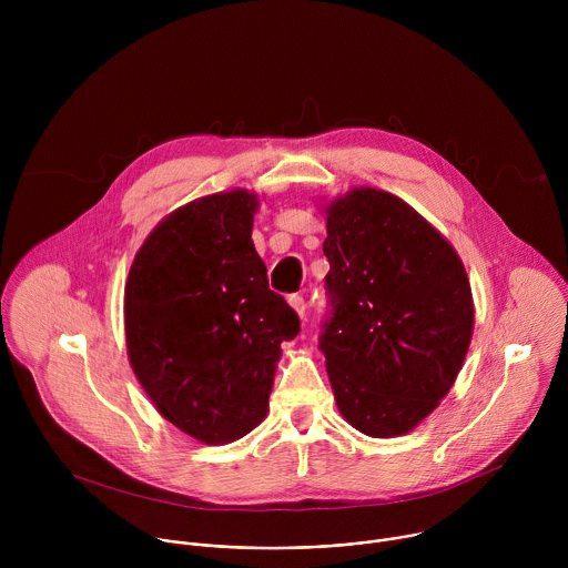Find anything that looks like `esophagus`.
Instances as JSON below:
<instances>
[{
  "label": "esophagus",
  "instance_id": "obj_1",
  "mask_svg": "<svg viewBox=\"0 0 568 568\" xmlns=\"http://www.w3.org/2000/svg\"><path fill=\"white\" fill-rule=\"evenodd\" d=\"M290 305L294 307V312H296L301 318L305 316V307H307V305H305V298H303L301 294H292V296H290Z\"/></svg>",
  "mask_w": 568,
  "mask_h": 568
}]
</instances>
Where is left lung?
I'll return each mask as SVG.
<instances>
[{
	"label": "left lung",
	"instance_id": "1",
	"mask_svg": "<svg viewBox=\"0 0 568 568\" xmlns=\"http://www.w3.org/2000/svg\"><path fill=\"white\" fill-rule=\"evenodd\" d=\"M331 316L318 348L342 416L362 434H409L449 393L474 331L465 267L407 202L353 189L326 209Z\"/></svg>",
	"mask_w": 568,
	"mask_h": 568
}]
</instances>
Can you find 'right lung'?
<instances>
[{
    "label": "right lung",
    "mask_w": 568,
    "mask_h": 568,
    "mask_svg": "<svg viewBox=\"0 0 568 568\" xmlns=\"http://www.w3.org/2000/svg\"><path fill=\"white\" fill-rule=\"evenodd\" d=\"M256 193L180 206L145 237L125 283V342L156 412L206 445L267 416L281 344L301 321L270 290L254 240Z\"/></svg>",
    "instance_id": "obj_1"
}]
</instances>
